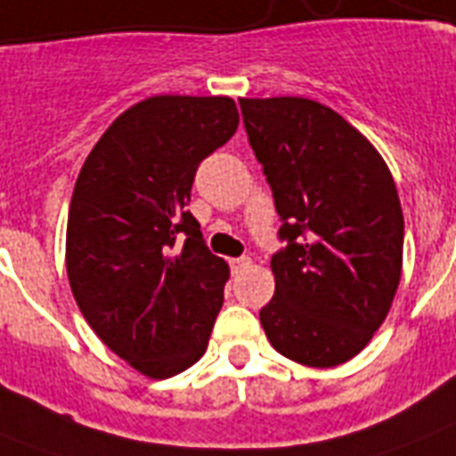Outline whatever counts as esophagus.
Wrapping results in <instances>:
<instances>
[{
  "label": "esophagus",
  "instance_id": "obj_1",
  "mask_svg": "<svg viewBox=\"0 0 456 456\" xmlns=\"http://www.w3.org/2000/svg\"><path fill=\"white\" fill-rule=\"evenodd\" d=\"M229 265H232V270H234V272H241V270H246V267H250V265H253V260H250V257H246V256L232 257V260H229Z\"/></svg>",
  "mask_w": 456,
  "mask_h": 456
}]
</instances>
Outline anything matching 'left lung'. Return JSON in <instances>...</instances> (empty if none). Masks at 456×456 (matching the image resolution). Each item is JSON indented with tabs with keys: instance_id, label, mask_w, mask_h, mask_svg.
<instances>
[{
	"instance_id": "obj_1",
	"label": "left lung",
	"mask_w": 456,
	"mask_h": 456,
	"mask_svg": "<svg viewBox=\"0 0 456 456\" xmlns=\"http://www.w3.org/2000/svg\"><path fill=\"white\" fill-rule=\"evenodd\" d=\"M239 106L284 222L263 329L289 360L338 367L371 340L400 284L404 217L393 175L324 103L274 96Z\"/></svg>"
}]
</instances>
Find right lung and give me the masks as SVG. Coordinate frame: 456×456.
Listing matches in <instances>:
<instances>
[{"mask_svg": "<svg viewBox=\"0 0 456 456\" xmlns=\"http://www.w3.org/2000/svg\"><path fill=\"white\" fill-rule=\"evenodd\" d=\"M239 127L229 96H151L113 120L75 182L66 270L106 346L149 379L203 357L229 267L186 203L203 158Z\"/></svg>", "mask_w": 456, "mask_h": 456, "instance_id": "add662e5", "label": "right lung"}]
</instances>
